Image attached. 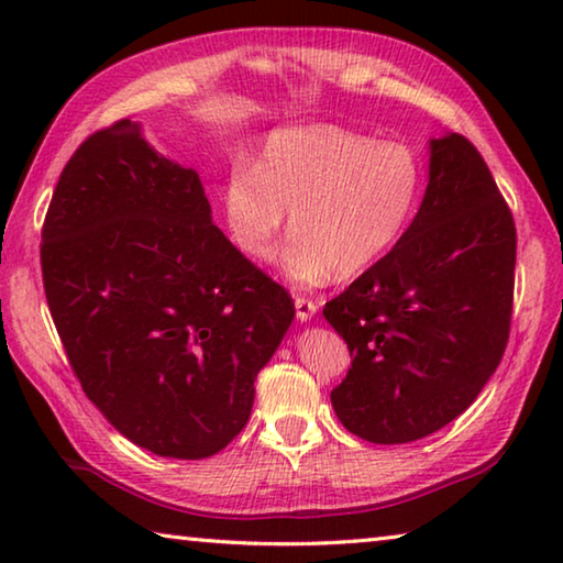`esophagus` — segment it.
<instances>
[{
  "mask_svg": "<svg viewBox=\"0 0 563 563\" xmlns=\"http://www.w3.org/2000/svg\"><path fill=\"white\" fill-rule=\"evenodd\" d=\"M295 312H298L300 322H308L318 312V302L305 298V295H298V298H295Z\"/></svg>",
  "mask_w": 563,
  "mask_h": 563,
  "instance_id": "1",
  "label": "esophagus"
}]
</instances>
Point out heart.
I'll return each mask as SVG.
<instances>
[{"label": "heart", "mask_w": 563, "mask_h": 563, "mask_svg": "<svg viewBox=\"0 0 563 563\" xmlns=\"http://www.w3.org/2000/svg\"><path fill=\"white\" fill-rule=\"evenodd\" d=\"M415 148L340 126L275 131L261 166L235 164L223 190L233 243L268 261L290 216L283 271L292 283L355 278L402 241L422 198Z\"/></svg>", "instance_id": "obj_1"}]
</instances>
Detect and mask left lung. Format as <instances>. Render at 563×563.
<instances>
[{
	"label": "left lung",
	"instance_id": "1",
	"mask_svg": "<svg viewBox=\"0 0 563 563\" xmlns=\"http://www.w3.org/2000/svg\"><path fill=\"white\" fill-rule=\"evenodd\" d=\"M430 148V184L402 241L322 308L352 357L332 407L347 432L375 444L422 440L460 417L509 340V206L460 133Z\"/></svg>",
	"mask_w": 563,
	"mask_h": 563
}]
</instances>
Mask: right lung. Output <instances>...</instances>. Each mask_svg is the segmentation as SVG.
Instances as JSON below:
<instances>
[{
	"label": "right lung",
	"mask_w": 563,
	"mask_h": 563,
	"mask_svg": "<svg viewBox=\"0 0 563 563\" xmlns=\"http://www.w3.org/2000/svg\"><path fill=\"white\" fill-rule=\"evenodd\" d=\"M40 255L74 375L126 440L174 460L233 442L295 305L213 223L194 168L129 119L99 129L66 161Z\"/></svg>",
	"instance_id": "add662e5"
}]
</instances>
